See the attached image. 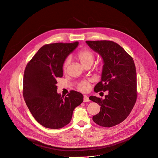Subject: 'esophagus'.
<instances>
[{"instance_id": "34e87169", "label": "esophagus", "mask_w": 158, "mask_h": 158, "mask_svg": "<svg viewBox=\"0 0 158 158\" xmlns=\"http://www.w3.org/2000/svg\"><path fill=\"white\" fill-rule=\"evenodd\" d=\"M90 100H89V98L88 96H86V95H83V102H89Z\"/></svg>"}]
</instances>
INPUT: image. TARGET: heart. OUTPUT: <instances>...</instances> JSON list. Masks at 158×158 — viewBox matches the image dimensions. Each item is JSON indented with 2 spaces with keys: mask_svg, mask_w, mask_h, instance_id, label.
Here are the masks:
<instances>
[{
  "mask_svg": "<svg viewBox=\"0 0 158 158\" xmlns=\"http://www.w3.org/2000/svg\"><path fill=\"white\" fill-rule=\"evenodd\" d=\"M77 59L80 61L81 64L83 66H91L95 60V55L94 52L88 49H83L80 50L77 55ZM69 59H66L63 64V69L64 72H66L68 66L69 64ZM103 67L102 64H100L98 65L97 68L99 69H102ZM78 89L80 91L83 92H86L90 89V84L89 81H82L78 85Z\"/></svg>",
  "mask_w": 158,
  "mask_h": 158,
  "instance_id": "heart-1",
  "label": "heart"
}]
</instances>
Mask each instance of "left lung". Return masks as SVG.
I'll use <instances>...</instances> for the list:
<instances>
[{"label":"left lung","instance_id":"obj_1","mask_svg":"<svg viewBox=\"0 0 158 158\" xmlns=\"http://www.w3.org/2000/svg\"><path fill=\"white\" fill-rule=\"evenodd\" d=\"M86 44L101 56L103 61L101 81L94 91L108 92L105 98L90 96L99 104L100 111L93 116L100 126L110 127L123 122L130 114L137 99V77L132 58L112 41H86ZM103 93V92H101Z\"/></svg>","mask_w":158,"mask_h":158}]
</instances>
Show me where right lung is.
Here are the masks:
<instances>
[{
  "label": "right lung",
  "mask_w": 158,
  "mask_h": 158,
  "mask_svg": "<svg viewBox=\"0 0 158 158\" xmlns=\"http://www.w3.org/2000/svg\"><path fill=\"white\" fill-rule=\"evenodd\" d=\"M78 43H57L42 46L27 63L24 73L23 97L31 114L49 129L68 124L73 110L83 101L72 90L65 97L57 93L56 78L63 77V64Z\"/></svg>",
  "instance_id": "1"
}]
</instances>
